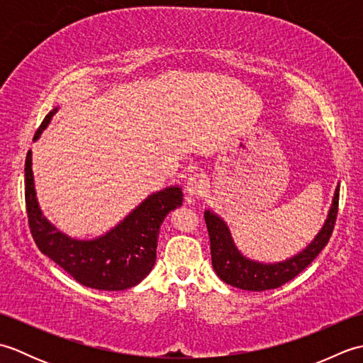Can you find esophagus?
<instances>
[{
    "label": "esophagus",
    "mask_w": 363,
    "mask_h": 363,
    "mask_svg": "<svg viewBox=\"0 0 363 363\" xmlns=\"http://www.w3.org/2000/svg\"><path fill=\"white\" fill-rule=\"evenodd\" d=\"M209 189V181L204 173H194L189 176L186 191L190 196H203Z\"/></svg>",
    "instance_id": "esophagus-1"
}]
</instances>
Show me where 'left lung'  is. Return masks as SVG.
I'll return each instance as SVG.
<instances>
[{
  "mask_svg": "<svg viewBox=\"0 0 363 363\" xmlns=\"http://www.w3.org/2000/svg\"><path fill=\"white\" fill-rule=\"evenodd\" d=\"M338 196H340V187L335 189V196L328 220L320 234L315 237V240L295 257L279 262V264H259V262L242 256L240 251L235 248L225 221L215 213L206 211L204 220L207 230H209L212 267L215 273L218 274L221 281L233 285V287L250 291L277 289L285 282L291 281L304 268L309 267L328 245L338 213Z\"/></svg>",
  "mask_w": 363,
  "mask_h": 363,
  "instance_id": "obj_1",
  "label": "left lung"
}]
</instances>
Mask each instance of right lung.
Here are the masks:
<instances>
[{"label":"right lung","mask_w":363,"mask_h":363,"mask_svg":"<svg viewBox=\"0 0 363 363\" xmlns=\"http://www.w3.org/2000/svg\"><path fill=\"white\" fill-rule=\"evenodd\" d=\"M54 113L56 111L46 115L34 140ZM25 201L37 248L86 287L115 291L134 287L152 269L159 228L169 211L182 206V190L168 187L148 196L117 228L96 240H74L59 233L42 215L35 198L29 151L25 162Z\"/></svg>","instance_id":"add662e5"}]
</instances>
